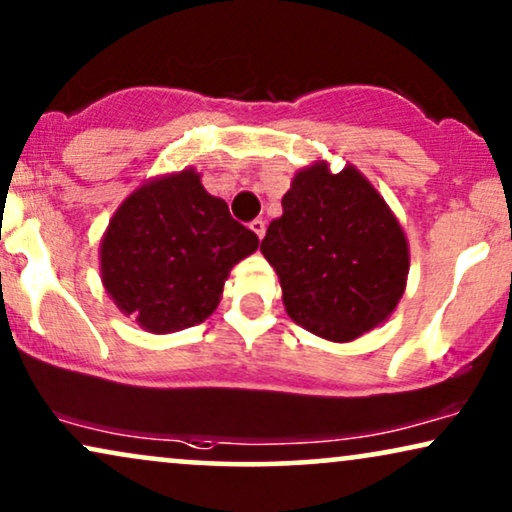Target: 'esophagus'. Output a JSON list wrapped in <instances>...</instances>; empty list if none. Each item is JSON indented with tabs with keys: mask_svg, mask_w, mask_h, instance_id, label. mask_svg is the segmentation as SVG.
Masks as SVG:
<instances>
[{
	"mask_svg": "<svg viewBox=\"0 0 512 512\" xmlns=\"http://www.w3.org/2000/svg\"><path fill=\"white\" fill-rule=\"evenodd\" d=\"M250 231H252V234H255V236L260 238V241H262V238H264V231H267V226H264L262 219H252V222H250Z\"/></svg>",
	"mask_w": 512,
	"mask_h": 512,
	"instance_id": "obj_1",
	"label": "esophagus"
}]
</instances>
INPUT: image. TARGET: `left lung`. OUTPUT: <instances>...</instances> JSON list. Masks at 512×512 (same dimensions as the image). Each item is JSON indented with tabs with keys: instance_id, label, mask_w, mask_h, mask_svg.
I'll list each match as a JSON object with an SVG mask.
<instances>
[{
	"instance_id": "obj_1",
	"label": "left lung",
	"mask_w": 512,
	"mask_h": 512,
	"mask_svg": "<svg viewBox=\"0 0 512 512\" xmlns=\"http://www.w3.org/2000/svg\"><path fill=\"white\" fill-rule=\"evenodd\" d=\"M283 215L260 245L297 326L352 342L390 319L409 278V241L399 219L354 165L328 160L295 172Z\"/></svg>"
}]
</instances>
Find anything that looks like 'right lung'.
Masks as SVG:
<instances>
[{
	"mask_svg": "<svg viewBox=\"0 0 512 512\" xmlns=\"http://www.w3.org/2000/svg\"><path fill=\"white\" fill-rule=\"evenodd\" d=\"M257 245L186 167L144 181L113 212L99 245L101 283L144 331H184L215 312L231 269Z\"/></svg>",
	"mask_w": 512,
	"mask_h": 512,
	"instance_id": "1",
	"label": "right lung"
}]
</instances>
